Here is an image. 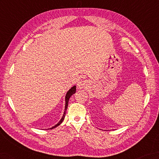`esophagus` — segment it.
Here are the masks:
<instances>
[{
    "instance_id": "esophagus-1",
    "label": "esophagus",
    "mask_w": 159,
    "mask_h": 159,
    "mask_svg": "<svg viewBox=\"0 0 159 159\" xmlns=\"http://www.w3.org/2000/svg\"><path fill=\"white\" fill-rule=\"evenodd\" d=\"M87 80H82V81H80V82L79 83L78 87L79 89H82V88L85 87L87 86Z\"/></svg>"
}]
</instances>
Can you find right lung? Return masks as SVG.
<instances>
[{"label": "right lung", "instance_id": "right-lung-1", "mask_svg": "<svg viewBox=\"0 0 159 159\" xmlns=\"http://www.w3.org/2000/svg\"><path fill=\"white\" fill-rule=\"evenodd\" d=\"M76 93V86L72 87L70 89V90L67 92V93H66V106H65V111H64V115H63V116H62V118H61V119L60 120V121L59 122V123H58L57 125H55V126H53V127L50 128L49 129H52L55 128L56 127L59 126V125H60L62 123L63 120H64L65 115H66V110H67L68 105L69 99H70V98L74 93Z\"/></svg>", "mask_w": 159, "mask_h": 159}]
</instances>
